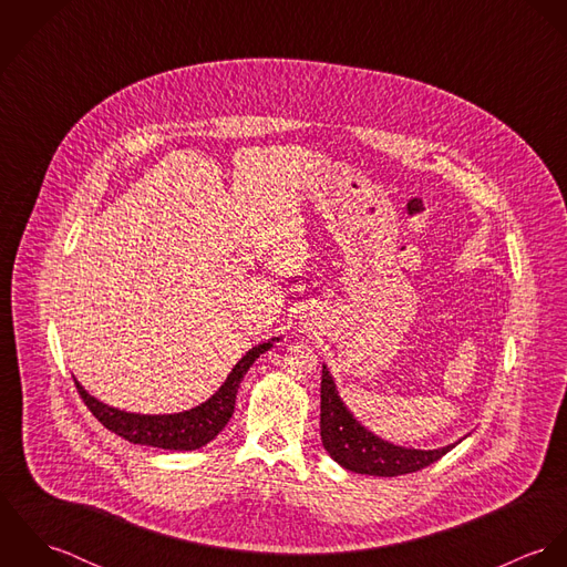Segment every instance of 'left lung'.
Instances as JSON below:
<instances>
[{"label":"left lung","instance_id":"8db88e82","mask_svg":"<svg viewBox=\"0 0 567 567\" xmlns=\"http://www.w3.org/2000/svg\"><path fill=\"white\" fill-rule=\"evenodd\" d=\"M321 441L329 456L344 470L384 478L419 472L443 458L456 445L423 452L398 447L378 439L364 430L340 402L327 367H323L321 378Z\"/></svg>","mask_w":567,"mask_h":567}]
</instances>
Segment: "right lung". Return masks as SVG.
<instances>
[{
  "label": "right lung",
  "instance_id": "1",
  "mask_svg": "<svg viewBox=\"0 0 567 567\" xmlns=\"http://www.w3.org/2000/svg\"><path fill=\"white\" fill-rule=\"evenodd\" d=\"M270 347H272L270 342H261V344L252 347L234 367L227 382L218 389V393L212 400H207L205 404L196 405L192 410L178 412V414L124 412V410L97 402L82 389L76 380L74 382H76V389H79V395L84 405L106 430L115 432L117 436H122L131 443L187 452V450H198V447L207 445L223 432V427L229 423V419L234 414L236 395H238V389H240V382H243L246 371Z\"/></svg>",
  "mask_w": 567,
  "mask_h": 567
}]
</instances>
